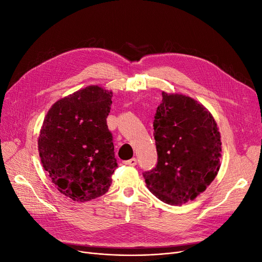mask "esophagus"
<instances>
[{
  "mask_svg": "<svg viewBox=\"0 0 262 262\" xmlns=\"http://www.w3.org/2000/svg\"><path fill=\"white\" fill-rule=\"evenodd\" d=\"M124 164L125 165H128V166H136V165H137V159L132 158V159H129V161L124 162Z\"/></svg>",
  "mask_w": 262,
  "mask_h": 262,
  "instance_id": "1",
  "label": "esophagus"
}]
</instances>
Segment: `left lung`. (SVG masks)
<instances>
[{
    "label": "left lung",
    "instance_id": "8db88e82",
    "mask_svg": "<svg viewBox=\"0 0 262 262\" xmlns=\"http://www.w3.org/2000/svg\"><path fill=\"white\" fill-rule=\"evenodd\" d=\"M162 96L153 123L158 162L143 178L156 198L182 206L217 176L221 133L212 113L194 98L164 91Z\"/></svg>",
    "mask_w": 262,
    "mask_h": 262
}]
</instances>
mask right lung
Here are the masks:
<instances>
[{"label": "right lung", "instance_id": "add662e5", "mask_svg": "<svg viewBox=\"0 0 262 262\" xmlns=\"http://www.w3.org/2000/svg\"><path fill=\"white\" fill-rule=\"evenodd\" d=\"M112 91L89 85L51 106L38 136L43 169L64 196L85 202L108 191L118 167L107 117Z\"/></svg>", "mask_w": 262, "mask_h": 262}]
</instances>
